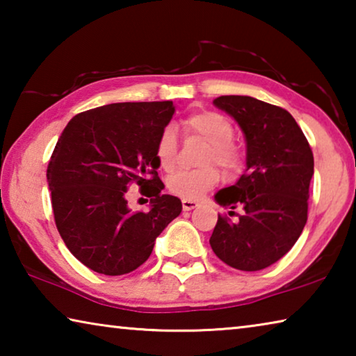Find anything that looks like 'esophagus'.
Returning <instances> with one entry per match:
<instances>
[{"mask_svg": "<svg viewBox=\"0 0 356 356\" xmlns=\"http://www.w3.org/2000/svg\"><path fill=\"white\" fill-rule=\"evenodd\" d=\"M182 207H184L185 212H188V210H193V209L197 207V202L196 201H191V200H184L182 201Z\"/></svg>", "mask_w": 356, "mask_h": 356, "instance_id": "obj_1", "label": "esophagus"}]
</instances>
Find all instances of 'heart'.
Instances as JSON below:
<instances>
[{"label":"heart","mask_w":356,"mask_h":356,"mask_svg":"<svg viewBox=\"0 0 356 356\" xmlns=\"http://www.w3.org/2000/svg\"><path fill=\"white\" fill-rule=\"evenodd\" d=\"M185 129L190 134L201 136L209 143L204 155V163L215 161L226 171L237 170L242 163V154L231 141L234 125L226 116L216 111H200L185 119ZM155 155L160 166L170 171L177 160V136L172 127H165L156 140ZM220 172L215 166H204L200 170H180L168 179V188L172 195L184 200H197L218 184Z\"/></svg>","instance_id":"heart-1"}]
</instances>
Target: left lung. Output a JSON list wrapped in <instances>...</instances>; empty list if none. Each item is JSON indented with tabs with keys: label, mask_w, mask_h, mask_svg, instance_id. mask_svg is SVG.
<instances>
[{
	"label": "left lung",
	"mask_w": 356,
	"mask_h": 356,
	"mask_svg": "<svg viewBox=\"0 0 356 356\" xmlns=\"http://www.w3.org/2000/svg\"><path fill=\"white\" fill-rule=\"evenodd\" d=\"M213 105L243 131L246 171L215 195L220 206L243 212L236 221L218 215L210 246L232 268L257 272L280 261L303 231L314 156L284 108L248 95H221Z\"/></svg>",
	"instance_id": "8db88e82"
}]
</instances>
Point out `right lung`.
I'll return each mask as SVG.
<instances>
[{"label": "right lung", "mask_w": 356, "mask_h": 356, "mask_svg": "<svg viewBox=\"0 0 356 356\" xmlns=\"http://www.w3.org/2000/svg\"><path fill=\"white\" fill-rule=\"evenodd\" d=\"M174 111L170 100L111 104L76 114L59 136L47 168L53 215L69 251L94 272H134L182 212L156 172V140ZM131 183L151 197L149 213L128 209Z\"/></svg>", "instance_id": "obj_1"}]
</instances>
